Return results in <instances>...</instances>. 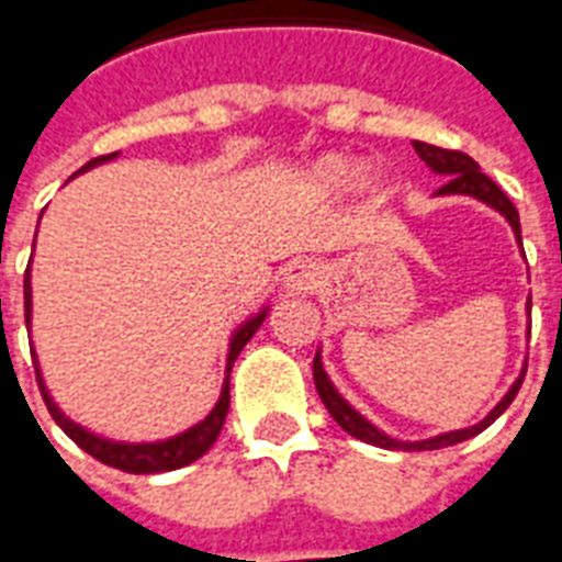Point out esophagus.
<instances>
[{"instance_id": "1", "label": "esophagus", "mask_w": 562, "mask_h": 562, "mask_svg": "<svg viewBox=\"0 0 562 562\" xmlns=\"http://www.w3.org/2000/svg\"><path fill=\"white\" fill-rule=\"evenodd\" d=\"M319 267L313 263V260H293L284 272V284H286V293H313L316 284H319Z\"/></svg>"}]
</instances>
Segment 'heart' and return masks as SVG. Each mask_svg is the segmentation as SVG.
<instances>
[{
	"instance_id": "obj_1",
	"label": "heart",
	"mask_w": 562,
	"mask_h": 562,
	"mask_svg": "<svg viewBox=\"0 0 562 562\" xmlns=\"http://www.w3.org/2000/svg\"><path fill=\"white\" fill-rule=\"evenodd\" d=\"M325 178H328V181H346V178H349V169H346V164H340V160H330V164H325Z\"/></svg>"
}]
</instances>
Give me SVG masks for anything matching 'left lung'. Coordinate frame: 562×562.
Returning <instances> with one entry per match:
<instances>
[{"label": "left lung", "instance_id": "left-lung-1", "mask_svg": "<svg viewBox=\"0 0 562 562\" xmlns=\"http://www.w3.org/2000/svg\"><path fill=\"white\" fill-rule=\"evenodd\" d=\"M413 149L419 155L425 164L430 167V172H437L442 176V187H439L434 195H472L477 202L490 204L495 211L502 213L504 220L510 222L513 234H516V243L521 246V225H519V211L513 207V202L504 195V190L495 184L493 178H486L481 172L475 160L463 155V151H454V149H439V146H430V143H422V140H413ZM525 255V251H521ZM530 307V302H528ZM313 381H316V393H319L322 404L328 407V413L334 416V422L340 425L346 434L351 437L363 439L369 446H378V448H393V451H434V448H448V446H458L463 439H472L475 434H481L484 428H490L498 416H502L510 402L516 398L519 393L521 381H525V369H521V375L513 381V386L507 390L502 402L495 404L493 411L486 413L484 419L477 422V425H469V428H460V430H448V434H437V437H428V439H416V442H404V439H393L386 437L384 430L375 428L367 416H360L355 407H351L340 393H337V386L330 384L328 372L322 367V355L316 351V358H313Z\"/></svg>", "mask_w": 562, "mask_h": 562}]
</instances>
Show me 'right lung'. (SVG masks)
Returning a JSON list of instances; mask_svg holds the SVG:
<instances>
[{
	"label": "right lung",
	"mask_w": 562,
	"mask_h": 562,
	"mask_svg": "<svg viewBox=\"0 0 562 562\" xmlns=\"http://www.w3.org/2000/svg\"><path fill=\"white\" fill-rule=\"evenodd\" d=\"M114 155H102V158H93L87 160L85 167L78 169L76 176L87 172V169L99 167L104 160H114ZM25 328L32 330V263L25 269ZM269 307H260L255 316L243 322L240 328L234 330L232 340H228V358H225V381H222V393H220V402L213 404V411L204 416L202 422H195L193 428L181 430L176 437L169 439H155V442H120V439H108V437H99L93 430L81 428L78 422H72L67 413L60 411L55 398L49 395L46 390V381L41 375V363H37V355H34V372H37V386H41V395L46 407H49L52 419L58 422L64 434H67L78 448H85L87 454L95 460H102L104 467H114V469H123V472H132V475H155V472H172V469H181L187 463H193L199 460L207 451V448L216 442L220 437L222 425H225V416H228V404H232V367L237 355L243 351V346L255 337V330L263 325L267 319Z\"/></svg>",
	"instance_id": "right-lung-1"
}]
</instances>
